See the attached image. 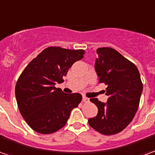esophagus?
<instances>
[{
    "mask_svg": "<svg viewBox=\"0 0 155 155\" xmlns=\"http://www.w3.org/2000/svg\"><path fill=\"white\" fill-rule=\"evenodd\" d=\"M83 102H84V103H87V102H89V98H87V97H85V96H84V97H83Z\"/></svg>",
    "mask_w": 155,
    "mask_h": 155,
    "instance_id": "34e87169",
    "label": "esophagus"
}]
</instances>
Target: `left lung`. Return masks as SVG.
I'll list each match as a JSON object with an SVG mask.
<instances>
[{
	"label": "left lung",
	"instance_id": "1",
	"mask_svg": "<svg viewBox=\"0 0 155 155\" xmlns=\"http://www.w3.org/2000/svg\"><path fill=\"white\" fill-rule=\"evenodd\" d=\"M95 61L98 82L107 85L108 96L104 104L91 98L98 107V115L89 119V124L98 132L110 136L121 132L130 124L138 109L143 89L140 72L136 65L112 48L96 50Z\"/></svg>",
	"mask_w": 155,
	"mask_h": 155
}]
</instances>
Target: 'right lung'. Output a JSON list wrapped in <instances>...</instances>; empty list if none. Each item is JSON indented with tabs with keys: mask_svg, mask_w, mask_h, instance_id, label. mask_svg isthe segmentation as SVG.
I'll return each instance as SVG.
<instances>
[{
	"mask_svg": "<svg viewBox=\"0 0 155 155\" xmlns=\"http://www.w3.org/2000/svg\"><path fill=\"white\" fill-rule=\"evenodd\" d=\"M84 50L48 47L28 63L15 85L19 113L36 132L48 135L65 127L71 110L82 100L81 94H66L62 83L68 70L83 58Z\"/></svg>",
	"mask_w": 155,
	"mask_h": 155,
	"instance_id": "right-lung-1",
	"label": "right lung"
}]
</instances>
